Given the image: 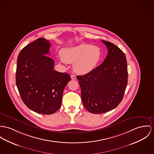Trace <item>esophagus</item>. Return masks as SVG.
Returning a JSON list of instances; mask_svg holds the SVG:
<instances>
[{
	"label": "esophagus",
	"mask_w": 154,
	"mask_h": 154,
	"mask_svg": "<svg viewBox=\"0 0 154 154\" xmlns=\"http://www.w3.org/2000/svg\"><path fill=\"white\" fill-rule=\"evenodd\" d=\"M71 79L72 80H75L76 79V77H75V75L72 74V75H71Z\"/></svg>",
	"instance_id": "obj_1"
}]
</instances>
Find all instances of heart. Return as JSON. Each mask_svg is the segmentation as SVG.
Segmentation results:
<instances>
[{
	"label": "heart",
	"instance_id": "b5f03b06",
	"mask_svg": "<svg viewBox=\"0 0 154 154\" xmlns=\"http://www.w3.org/2000/svg\"><path fill=\"white\" fill-rule=\"evenodd\" d=\"M62 61L73 63L74 71L85 74L92 71L101 57L100 48L88 44H81L77 46L65 48L61 50Z\"/></svg>",
	"mask_w": 154,
	"mask_h": 154
}]
</instances>
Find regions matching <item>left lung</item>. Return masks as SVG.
Segmentation results:
<instances>
[{"label":"left lung","instance_id":"8db88e82","mask_svg":"<svg viewBox=\"0 0 154 154\" xmlns=\"http://www.w3.org/2000/svg\"><path fill=\"white\" fill-rule=\"evenodd\" d=\"M101 42L108 48L103 63L84 75H77L84 106L91 113L102 114L118 106L128 83L125 54L113 43Z\"/></svg>","mask_w":154,"mask_h":154}]
</instances>
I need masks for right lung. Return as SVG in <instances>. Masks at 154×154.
<instances>
[{
    "instance_id": "add662e5",
    "label": "right lung",
    "mask_w": 154,
    "mask_h": 154,
    "mask_svg": "<svg viewBox=\"0 0 154 154\" xmlns=\"http://www.w3.org/2000/svg\"><path fill=\"white\" fill-rule=\"evenodd\" d=\"M50 43L39 38L20 51L17 60L16 83L25 105L38 114H52L61 105L64 89L71 78L54 70L48 56Z\"/></svg>"
}]
</instances>
